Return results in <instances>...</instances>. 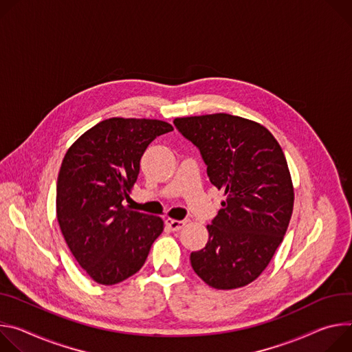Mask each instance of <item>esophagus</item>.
Here are the masks:
<instances>
[{"label":"esophagus","mask_w":352,"mask_h":352,"mask_svg":"<svg viewBox=\"0 0 352 352\" xmlns=\"http://www.w3.org/2000/svg\"><path fill=\"white\" fill-rule=\"evenodd\" d=\"M165 223H166V226H169L172 230H180V229L187 223V221H186V219H180V221H177V219L168 218V219L165 221Z\"/></svg>","instance_id":"obj_1"}]
</instances>
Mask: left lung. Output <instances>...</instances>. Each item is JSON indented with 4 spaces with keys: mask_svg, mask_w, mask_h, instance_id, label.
<instances>
[{
    "mask_svg": "<svg viewBox=\"0 0 352 352\" xmlns=\"http://www.w3.org/2000/svg\"><path fill=\"white\" fill-rule=\"evenodd\" d=\"M196 145L210 182L225 192L204 249L192 252L196 274L217 289L253 283L281 245L294 210V187L285 155L261 124L215 113L175 119Z\"/></svg>",
    "mask_w": 352,
    "mask_h": 352,
    "instance_id": "1",
    "label": "left lung"
}]
</instances>
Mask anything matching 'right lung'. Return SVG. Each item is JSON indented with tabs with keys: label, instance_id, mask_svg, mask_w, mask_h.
<instances>
[{
	"label": "right lung",
	"instance_id": "right-lung-1",
	"mask_svg": "<svg viewBox=\"0 0 352 352\" xmlns=\"http://www.w3.org/2000/svg\"><path fill=\"white\" fill-rule=\"evenodd\" d=\"M172 130L161 120L111 117L84 133L64 156L57 219L72 256L98 284H119L135 274L164 230L160 217L123 201L130 199L146 146Z\"/></svg>",
	"mask_w": 352,
	"mask_h": 352
}]
</instances>
